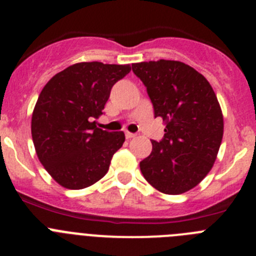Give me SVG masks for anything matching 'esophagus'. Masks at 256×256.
Masks as SVG:
<instances>
[{
    "label": "esophagus",
    "mask_w": 256,
    "mask_h": 256,
    "mask_svg": "<svg viewBox=\"0 0 256 256\" xmlns=\"http://www.w3.org/2000/svg\"><path fill=\"white\" fill-rule=\"evenodd\" d=\"M135 136H136V134H132V132H130V131H125V138H128V140H130V138H135Z\"/></svg>",
    "instance_id": "esophagus-1"
}]
</instances>
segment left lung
Returning a JSON list of instances; mask_svg holds the SVG:
<instances>
[{"mask_svg": "<svg viewBox=\"0 0 256 256\" xmlns=\"http://www.w3.org/2000/svg\"><path fill=\"white\" fill-rule=\"evenodd\" d=\"M132 72L146 86L154 118L166 124L161 141L140 162L144 180L166 194L194 188L213 167L223 138V114L213 88L182 62H141Z\"/></svg>", "mask_w": 256, "mask_h": 256, "instance_id": "1", "label": "left lung"}]
</instances>
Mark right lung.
Segmentation results:
<instances>
[{
	"instance_id": "1",
	"label": "right lung",
	"mask_w": 256,
	"mask_h": 256,
	"mask_svg": "<svg viewBox=\"0 0 256 256\" xmlns=\"http://www.w3.org/2000/svg\"><path fill=\"white\" fill-rule=\"evenodd\" d=\"M131 66L100 62L76 63L56 74L43 88L32 115V138L40 164L68 190L94 184L109 171L122 146V131L96 128L116 82Z\"/></svg>"
}]
</instances>
